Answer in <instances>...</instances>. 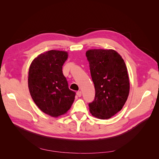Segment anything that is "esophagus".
Instances as JSON below:
<instances>
[{"label": "esophagus", "mask_w": 159, "mask_h": 159, "mask_svg": "<svg viewBox=\"0 0 159 159\" xmlns=\"http://www.w3.org/2000/svg\"><path fill=\"white\" fill-rule=\"evenodd\" d=\"M77 96H78L79 97H80L82 96V91H77Z\"/></svg>", "instance_id": "34e87169"}]
</instances>
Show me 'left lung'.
Listing matches in <instances>:
<instances>
[{"instance_id":"left-lung-1","label":"left lung","mask_w":159,"mask_h":159,"mask_svg":"<svg viewBox=\"0 0 159 159\" xmlns=\"http://www.w3.org/2000/svg\"><path fill=\"white\" fill-rule=\"evenodd\" d=\"M95 89L89 104L94 117L112 118L120 111L128 98L130 82L128 70L120 54L112 49H90L86 52Z\"/></svg>"}]
</instances>
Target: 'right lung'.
Returning a JSON list of instances; mask_svg holds the SVG:
<instances>
[{"label":"right lung","instance_id":"add662e5","mask_svg":"<svg viewBox=\"0 0 159 159\" xmlns=\"http://www.w3.org/2000/svg\"><path fill=\"white\" fill-rule=\"evenodd\" d=\"M68 57L66 51L52 50L35 57L29 66L28 87L38 108L51 117L65 114L75 92L68 88L62 68Z\"/></svg>","mask_w":159,"mask_h":159}]
</instances>
